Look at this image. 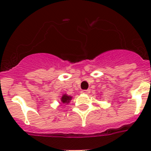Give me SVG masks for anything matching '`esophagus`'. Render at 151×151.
<instances>
[{"instance_id": "obj_1", "label": "esophagus", "mask_w": 151, "mask_h": 151, "mask_svg": "<svg viewBox=\"0 0 151 151\" xmlns=\"http://www.w3.org/2000/svg\"><path fill=\"white\" fill-rule=\"evenodd\" d=\"M82 94H88L90 93V90H83L81 91Z\"/></svg>"}]
</instances>
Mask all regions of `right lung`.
<instances>
[{"mask_svg":"<svg viewBox=\"0 0 151 151\" xmlns=\"http://www.w3.org/2000/svg\"><path fill=\"white\" fill-rule=\"evenodd\" d=\"M72 98H73V97H72V96L67 95L66 94H63V95L61 96V97H60V101L62 104H63L67 105L70 102V101L72 100Z\"/></svg>","mask_w":151,"mask_h":151,"instance_id":"obj_1","label":"right lung"}]
</instances>
